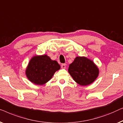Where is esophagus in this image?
<instances>
[{"instance_id":"34e87169","label":"esophagus","mask_w":123,"mask_h":123,"mask_svg":"<svg viewBox=\"0 0 123 123\" xmlns=\"http://www.w3.org/2000/svg\"><path fill=\"white\" fill-rule=\"evenodd\" d=\"M61 68H63V69H65L66 68V64H62L61 65Z\"/></svg>"}]
</instances>
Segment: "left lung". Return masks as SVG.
Instances as JSON below:
<instances>
[{
    "mask_svg": "<svg viewBox=\"0 0 123 123\" xmlns=\"http://www.w3.org/2000/svg\"><path fill=\"white\" fill-rule=\"evenodd\" d=\"M68 71L74 80L81 86L92 84L99 74V69L94 61L85 56L76 57L69 65Z\"/></svg>",
    "mask_w": 123,
    "mask_h": 123,
    "instance_id": "left-lung-1",
    "label": "left lung"
}]
</instances>
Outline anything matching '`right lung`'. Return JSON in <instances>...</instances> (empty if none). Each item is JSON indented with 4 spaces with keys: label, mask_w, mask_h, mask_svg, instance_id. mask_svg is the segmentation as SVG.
Here are the masks:
<instances>
[{
    "label": "right lung",
    "mask_w": 123,
    "mask_h": 123,
    "mask_svg": "<svg viewBox=\"0 0 123 123\" xmlns=\"http://www.w3.org/2000/svg\"><path fill=\"white\" fill-rule=\"evenodd\" d=\"M61 66L47 55H36L31 58L25 69L27 79L37 85L46 84Z\"/></svg>",
    "instance_id": "1"
}]
</instances>
